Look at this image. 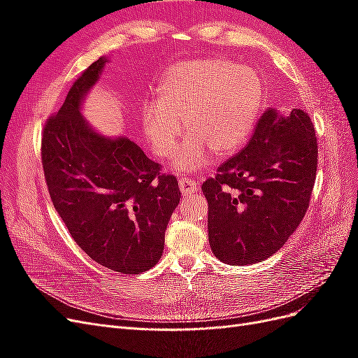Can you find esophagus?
Segmentation results:
<instances>
[{
  "label": "esophagus",
  "mask_w": 358,
  "mask_h": 358,
  "mask_svg": "<svg viewBox=\"0 0 358 358\" xmlns=\"http://www.w3.org/2000/svg\"><path fill=\"white\" fill-rule=\"evenodd\" d=\"M179 188H180L182 196H188V194H192L194 191H197V183L192 179L182 178V179H179Z\"/></svg>",
  "instance_id": "obj_1"
}]
</instances>
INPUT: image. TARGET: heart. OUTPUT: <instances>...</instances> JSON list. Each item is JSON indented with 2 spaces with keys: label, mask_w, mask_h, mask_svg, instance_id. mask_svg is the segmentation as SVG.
I'll list each match as a JSON object with an SVG mask.
<instances>
[{
  "label": "heart",
  "mask_w": 358,
  "mask_h": 358,
  "mask_svg": "<svg viewBox=\"0 0 358 358\" xmlns=\"http://www.w3.org/2000/svg\"><path fill=\"white\" fill-rule=\"evenodd\" d=\"M263 106L257 73L221 58L185 61L161 78L158 101L143 104L142 124L154 154L169 159L178 150L183 122L189 136L175 166L204 169L215 157H229L251 136Z\"/></svg>",
  "instance_id": "b5f03b06"
}]
</instances>
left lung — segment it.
<instances>
[{
  "label": "left lung",
  "mask_w": 358,
  "mask_h": 358,
  "mask_svg": "<svg viewBox=\"0 0 358 358\" xmlns=\"http://www.w3.org/2000/svg\"><path fill=\"white\" fill-rule=\"evenodd\" d=\"M317 166L309 115L267 109L248 145L201 185L216 258L245 266L278 252L309 208Z\"/></svg>",
  "instance_id": "obj_1"
}]
</instances>
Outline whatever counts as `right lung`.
I'll return each mask as SVG.
<instances>
[{
  "label": "right lung",
  "mask_w": 358,
  "mask_h": 358,
  "mask_svg": "<svg viewBox=\"0 0 358 358\" xmlns=\"http://www.w3.org/2000/svg\"><path fill=\"white\" fill-rule=\"evenodd\" d=\"M106 62H92L46 121L41 161L52 203L74 242L99 264L137 275L161 258L180 191L178 179L161 175L131 140L104 137L82 117V101Z\"/></svg>",
  "instance_id": "1"
}]
</instances>
